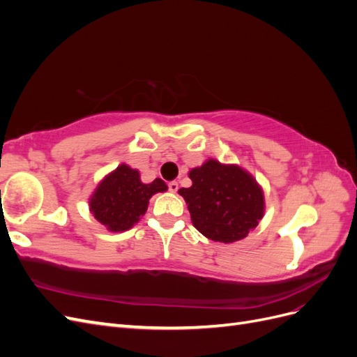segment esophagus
<instances>
[{"label": "esophagus", "instance_id": "esophagus-1", "mask_svg": "<svg viewBox=\"0 0 357 357\" xmlns=\"http://www.w3.org/2000/svg\"><path fill=\"white\" fill-rule=\"evenodd\" d=\"M168 190L172 192V193H176L178 190V183L177 181H169L168 183Z\"/></svg>", "mask_w": 357, "mask_h": 357}]
</instances>
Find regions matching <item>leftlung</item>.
I'll return each instance as SVG.
<instances>
[{"label":"left lung","mask_w":357,"mask_h":357,"mask_svg":"<svg viewBox=\"0 0 357 357\" xmlns=\"http://www.w3.org/2000/svg\"><path fill=\"white\" fill-rule=\"evenodd\" d=\"M190 188H181L195 228L207 238L235 243L253 231L265 211L264 190L238 165L208 159L190 169Z\"/></svg>","instance_id":"8db88e82"}]
</instances>
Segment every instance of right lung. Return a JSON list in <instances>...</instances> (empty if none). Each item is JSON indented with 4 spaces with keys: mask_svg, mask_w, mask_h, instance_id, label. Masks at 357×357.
I'll return each mask as SVG.
<instances>
[{
    "mask_svg": "<svg viewBox=\"0 0 357 357\" xmlns=\"http://www.w3.org/2000/svg\"><path fill=\"white\" fill-rule=\"evenodd\" d=\"M167 189L165 181L160 178L146 185L139 180L137 169L122 164L96 186L89 199V210L109 231L123 232L144 215L149 199Z\"/></svg>",
    "mask_w": 357,
    "mask_h": 357,
    "instance_id": "obj_1",
    "label": "right lung"
}]
</instances>
